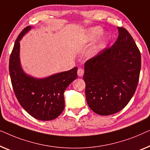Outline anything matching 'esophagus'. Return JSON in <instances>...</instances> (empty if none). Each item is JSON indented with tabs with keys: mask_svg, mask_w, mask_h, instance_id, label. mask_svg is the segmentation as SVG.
<instances>
[{
	"mask_svg": "<svg viewBox=\"0 0 150 150\" xmlns=\"http://www.w3.org/2000/svg\"><path fill=\"white\" fill-rule=\"evenodd\" d=\"M83 73H84L83 69H79L77 70V75H78V76H79V77H82V76L83 75Z\"/></svg>",
	"mask_w": 150,
	"mask_h": 150,
	"instance_id": "obj_1",
	"label": "esophagus"
}]
</instances>
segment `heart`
<instances>
[{"label":"heart","mask_w":150,"mask_h":150,"mask_svg":"<svg viewBox=\"0 0 150 150\" xmlns=\"http://www.w3.org/2000/svg\"><path fill=\"white\" fill-rule=\"evenodd\" d=\"M103 28L99 26L92 27V28H90L88 31L86 37L83 40V43H92V42L96 40L97 38L103 33ZM105 41H106V37H105V36H103V37L100 39V40H99L98 44H97L95 46V47L94 48L93 51L92 52V56H96V55L98 54L99 52H100V50L103 49V46L105 45Z\"/></svg>","instance_id":"b5f03b06"}]
</instances>
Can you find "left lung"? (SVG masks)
<instances>
[{
	"mask_svg": "<svg viewBox=\"0 0 150 150\" xmlns=\"http://www.w3.org/2000/svg\"><path fill=\"white\" fill-rule=\"evenodd\" d=\"M117 29L119 35L115 43L84 65L86 100L90 108L100 115L114 114L124 109L139 82L140 51L125 28Z\"/></svg>",
	"mask_w": 150,
	"mask_h": 150,
	"instance_id": "8db88e82",
	"label": "left lung"
}]
</instances>
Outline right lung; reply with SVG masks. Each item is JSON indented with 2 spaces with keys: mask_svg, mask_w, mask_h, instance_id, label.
<instances>
[{
  "mask_svg": "<svg viewBox=\"0 0 150 150\" xmlns=\"http://www.w3.org/2000/svg\"><path fill=\"white\" fill-rule=\"evenodd\" d=\"M31 28L26 27L15 42L9 59V74L15 94L23 108L36 119L48 121L64 110V92L77 78V68L41 79L27 75L20 64V41Z\"/></svg>",
  "mask_w": 150,
  "mask_h": 150,
  "instance_id": "right-lung-1",
  "label": "right lung"
}]
</instances>
